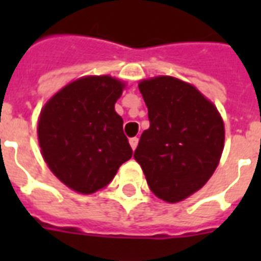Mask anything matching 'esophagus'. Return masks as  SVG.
Returning <instances> with one entry per match:
<instances>
[{
    "label": "esophagus",
    "mask_w": 261,
    "mask_h": 261,
    "mask_svg": "<svg viewBox=\"0 0 261 261\" xmlns=\"http://www.w3.org/2000/svg\"><path fill=\"white\" fill-rule=\"evenodd\" d=\"M130 146L133 150H135V149H137V146H138V138H137V137H134V138H130Z\"/></svg>",
    "instance_id": "obj_1"
}]
</instances>
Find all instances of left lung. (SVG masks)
<instances>
[{
    "mask_svg": "<svg viewBox=\"0 0 261 261\" xmlns=\"http://www.w3.org/2000/svg\"><path fill=\"white\" fill-rule=\"evenodd\" d=\"M150 127L141 135L135 161L149 188L168 203L200 190L218 167L225 126L217 107L191 84L160 75L142 80Z\"/></svg>",
    "mask_w": 261,
    "mask_h": 261,
    "instance_id": "left-lung-1",
    "label": "left lung"
}]
</instances>
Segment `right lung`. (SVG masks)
<instances>
[{
  "label": "right lung",
  "mask_w": 261,
  "mask_h": 261,
  "mask_svg": "<svg viewBox=\"0 0 261 261\" xmlns=\"http://www.w3.org/2000/svg\"><path fill=\"white\" fill-rule=\"evenodd\" d=\"M124 84L110 75H88L70 83L43 107L39 146L51 172L80 194H93L112 181L131 159L123 119L115 102Z\"/></svg>",
  "instance_id": "right-lung-1"
}]
</instances>
